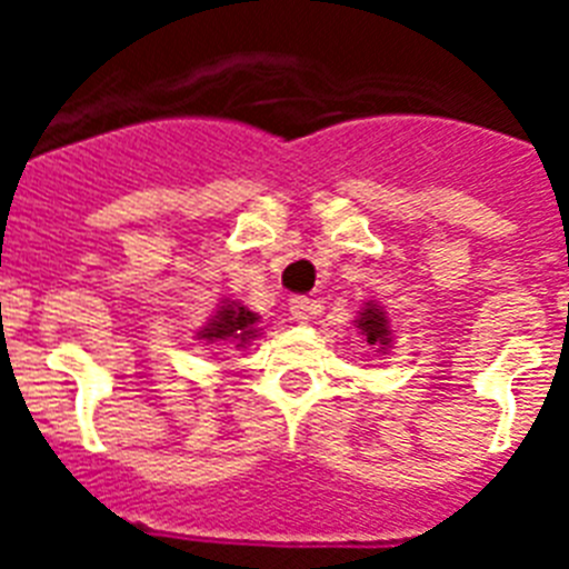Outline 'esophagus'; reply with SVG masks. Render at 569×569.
I'll use <instances>...</instances> for the list:
<instances>
[{
    "label": "esophagus",
    "instance_id": "obj_1",
    "mask_svg": "<svg viewBox=\"0 0 569 569\" xmlns=\"http://www.w3.org/2000/svg\"><path fill=\"white\" fill-rule=\"evenodd\" d=\"M316 313H319V305L310 301L308 296H293V299H290V316H293L299 325H308Z\"/></svg>",
    "mask_w": 569,
    "mask_h": 569
}]
</instances>
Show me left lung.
I'll return each mask as SVG.
<instances>
[{"mask_svg":"<svg viewBox=\"0 0 569 569\" xmlns=\"http://www.w3.org/2000/svg\"><path fill=\"white\" fill-rule=\"evenodd\" d=\"M356 321H359V330L367 339V345H373L376 350L390 347V325H387V316L379 305H367Z\"/></svg>","mask_w":569,"mask_h":569,"instance_id":"8db88e82","label":"left lung"}]
</instances>
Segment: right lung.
<instances>
[{"label":"right lung","mask_w":569,"mask_h":569,"mask_svg":"<svg viewBox=\"0 0 569 569\" xmlns=\"http://www.w3.org/2000/svg\"><path fill=\"white\" fill-rule=\"evenodd\" d=\"M256 319L259 316L250 313L244 305L239 301H224L222 308L216 310L213 319L208 321V328L199 330V339H204L208 345L216 341H233L236 347H244L250 339H256Z\"/></svg>","instance_id":"obj_1"}]
</instances>
